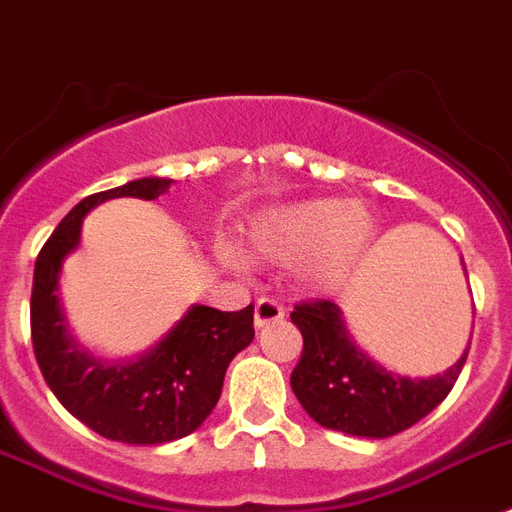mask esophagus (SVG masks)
<instances>
[{
	"instance_id": "esophagus-1",
	"label": "esophagus",
	"mask_w": 512,
	"mask_h": 512,
	"mask_svg": "<svg viewBox=\"0 0 512 512\" xmlns=\"http://www.w3.org/2000/svg\"><path fill=\"white\" fill-rule=\"evenodd\" d=\"M283 307L276 302V299H257L255 302V328H265V325H270V322H278L283 320Z\"/></svg>"
}]
</instances>
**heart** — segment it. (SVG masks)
Returning a JSON list of instances; mask_svg holds the SVG:
<instances>
[{"mask_svg": "<svg viewBox=\"0 0 512 512\" xmlns=\"http://www.w3.org/2000/svg\"><path fill=\"white\" fill-rule=\"evenodd\" d=\"M375 239V218L362 203L302 200L270 208L244 226L242 247L252 260L299 263V278L312 289H333L351 276ZM223 260L236 263L231 249Z\"/></svg>", "mask_w": 512, "mask_h": 512, "instance_id": "1", "label": "heart"}]
</instances>
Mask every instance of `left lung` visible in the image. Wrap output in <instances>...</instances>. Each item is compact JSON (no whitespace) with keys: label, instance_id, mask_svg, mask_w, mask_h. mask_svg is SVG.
I'll return each instance as SVG.
<instances>
[{"label":"left lung","instance_id":"obj_1","mask_svg":"<svg viewBox=\"0 0 512 512\" xmlns=\"http://www.w3.org/2000/svg\"><path fill=\"white\" fill-rule=\"evenodd\" d=\"M291 322L304 338L291 390L317 424L343 435L382 440L414 427L445 401L468 356L466 349L442 375L403 377L356 346L341 309L328 299L296 304Z\"/></svg>","mask_w":512,"mask_h":512}]
</instances>
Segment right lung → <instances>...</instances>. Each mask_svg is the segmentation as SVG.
<instances>
[{
  "mask_svg": "<svg viewBox=\"0 0 512 512\" xmlns=\"http://www.w3.org/2000/svg\"><path fill=\"white\" fill-rule=\"evenodd\" d=\"M171 179L145 176L85 197L38 252L30 294V338L46 385L75 419L106 440L163 445L195 432L216 409L231 359L255 338V307L239 312L192 304L145 354L106 362L67 333L59 304L64 257L80 244L83 218L114 197L156 200Z\"/></svg>",
  "mask_w": 512,
  "mask_h": 512,
  "instance_id": "obj_1",
  "label": "right lung"
}]
</instances>
